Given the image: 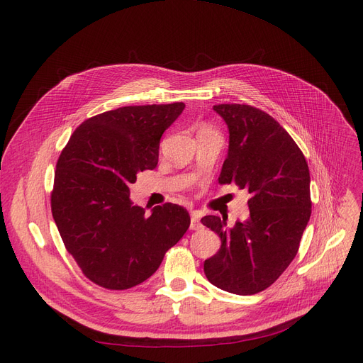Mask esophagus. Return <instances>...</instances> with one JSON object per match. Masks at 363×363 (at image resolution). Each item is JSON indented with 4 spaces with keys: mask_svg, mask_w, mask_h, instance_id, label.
I'll return each instance as SVG.
<instances>
[{
    "mask_svg": "<svg viewBox=\"0 0 363 363\" xmlns=\"http://www.w3.org/2000/svg\"><path fill=\"white\" fill-rule=\"evenodd\" d=\"M189 228H191L193 231L203 230V223H201L200 215H199L197 212H193V215H191V223H189Z\"/></svg>",
    "mask_w": 363,
    "mask_h": 363,
    "instance_id": "1",
    "label": "esophagus"
}]
</instances>
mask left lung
<instances>
[{
  "instance_id": "8db88e82",
  "label": "left lung",
  "mask_w": 363,
  "mask_h": 363,
  "mask_svg": "<svg viewBox=\"0 0 363 363\" xmlns=\"http://www.w3.org/2000/svg\"><path fill=\"white\" fill-rule=\"evenodd\" d=\"M213 110L230 132L219 184L247 189L250 216L233 228L208 215L201 223L220 237L219 252L204 260L215 287L252 296L274 284L297 255L312 213L311 175L303 152L272 116L247 104Z\"/></svg>"
}]
</instances>
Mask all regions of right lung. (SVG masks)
<instances>
[{
  "mask_svg": "<svg viewBox=\"0 0 363 363\" xmlns=\"http://www.w3.org/2000/svg\"><path fill=\"white\" fill-rule=\"evenodd\" d=\"M184 103L128 106L85 121L55 166L51 211L67 252L84 275L126 290L155 274L189 226L184 207L133 204L129 185L159 162L163 132Z\"/></svg>",
  "mask_w": 363,
  "mask_h": 363,
  "instance_id": "1",
  "label": "right lung"
}]
</instances>
